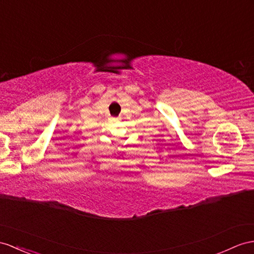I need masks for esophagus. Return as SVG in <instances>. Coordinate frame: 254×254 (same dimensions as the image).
<instances>
[{"label":"esophagus","mask_w":254,"mask_h":254,"mask_svg":"<svg viewBox=\"0 0 254 254\" xmlns=\"http://www.w3.org/2000/svg\"><path fill=\"white\" fill-rule=\"evenodd\" d=\"M112 120H113V121H114V122H115V121H118V120H119V119H118V118H113V119H112Z\"/></svg>","instance_id":"1"}]
</instances>
